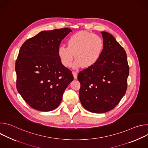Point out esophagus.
<instances>
[{
    "label": "esophagus",
    "instance_id": "esophagus-1",
    "mask_svg": "<svg viewBox=\"0 0 148 148\" xmlns=\"http://www.w3.org/2000/svg\"><path fill=\"white\" fill-rule=\"evenodd\" d=\"M73 74L74 76V79H77V75H78V73L76 71H73Z\"/></svg>",
    "mask_w": 148,
    "mask_h": 148
}]
</instances>
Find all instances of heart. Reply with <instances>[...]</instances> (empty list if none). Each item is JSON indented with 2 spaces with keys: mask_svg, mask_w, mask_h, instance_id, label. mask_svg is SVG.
Returning a JSON list of instances; mask_svg holds the SVG:
<instances>
[{
  "mask_svg": "<svg viewBox=\"0 0 148 148\" xmlns=\"http://www.w3.org/2000/svg\"><path fill=\"white\" fill-rule=\"evenodd\" d=\"M103 43L102 38L93 33L79 32L70 36L67 40V47L61 46L58 56L62 64L66 67L71 66L75 57V68H90L94 66L102 52Z\"/></svg>",
  "mask_w": 148,
  "mask_h": 148,
  "instance_id": "b5f03b06",
  "label": "heart"
}]
</instances>
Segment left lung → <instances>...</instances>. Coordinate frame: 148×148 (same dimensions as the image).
I'll return each instance as SVG.
<instances>
[{
    "mask_svg": "<svg viewBox=\"0 0 148 148\" xmlns=\"http://www.w3.org/2000/svg\"><path fill=\"white\" fill-rule=\"evenodd\" d=\"M103 47L96 64L78 75L79 99L84 108L104 113L114 108L126 93L129 66L123 48L112 35L101 32Z\"/></svg>",
    "mask_w": 148,
    "mask_h": 148,
    "instance_id": "1",
    "label": "left lung"
}]
</instances>
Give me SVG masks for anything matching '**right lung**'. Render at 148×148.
<instances>
[{"label": "right lung", "mask_w": 148, "mask_h": 148, "mask_svg": "<svg viewBox=\"0 0 148 148\" xmlns=\"http://www.w3.org/2000/svg\"><path fill=\"white\" fill-rule=\"evenodd\" d=\"M71 32L69 28L40 32L20 49L15 66L17 90L36 110L56 109L74 79L71 71L62 64L58 56L61 41Z\"/></svg>", "instance_id": "add662e5"}]
</instances>
